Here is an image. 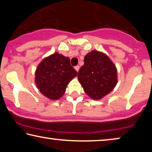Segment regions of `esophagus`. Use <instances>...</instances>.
<instances>
[{"label": "esophagus", "instance_id": "obj_1", "mask_svg": "<svg viewBox=\"0 0 152 152\" xmlns=\"http://www.w3.org/2000/svg\"><path fill=\"white\" fill-rule=\"evenodd\" d=\"M74 68H75V70L77 71V72L79 71V69H80V66H76L74 67Z\"/></svg>", "mask_w": 152, "mask_h": 152}]
</instances>
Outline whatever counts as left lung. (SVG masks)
I'll list each match as a JSON object with an SVG mask.
<instances>
[{
    "label": "left lung",
    "instance_id": "1",
    "mask_svg": "<svg viewBox=\"0 0 152 152\" xmlns=\"http://www.w3.org/2000/svg\"><path fill=\"white\" fill-rule=\"evenodd\" d=\"M84 62L78 72L79 82L92 99H101L117 85L116 66L107 54L97 50L87 53Z\"/></svg>",
    "mask_w": 152,
    "mask_h": 152
}]
</instances>
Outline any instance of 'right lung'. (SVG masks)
I'll return each mask as SVG.
<instances>
[{"mask_svg": "<svg viewBox=\"0 0 152 152\" xmlns=\"http://www.w3.org/2000/svg\"><path fill=\"white\" fill-rule=\"evenodd\" d=\"M70 60L56 52L45 58L37 66L35 82L43 96L53 101L62 97L67 85L78 74Z\"/></svg>", "mask_w": 152, "mask_h": 152, "instance_id": "right-lung-1", "label": "right lung"}]
</instances>
